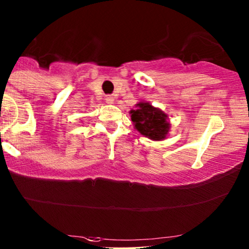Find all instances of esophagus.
Returning <instances> with one entry per match:
<instances>
[{"instance_id": "34e87169", "label": "esophagus", "mask_w": 249, "mask_h": 249, "mask_svg": "<svg viewBox=\"0 0 249 249\" xmlns=\"http://www.w3.org/2000/svg\"><path fill=\"white\" fill-rule=\"evenodd\" d=\"M114 99H115V98L113 96H106V98H105L107 104H113V103H114Z\"/></svg>"}]
</instances>
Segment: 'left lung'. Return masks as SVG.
Segmentation results:
<instances>
[{
    "label": "left lung",
    "mask_w": 249,
    "mask_h": 249,
    "mask_svg": "<svg viewBox=\"0 0 249 249\" xmlns=\"http://www.w3.org/2000/svg\"><path fill=\"white\" fill-rule=\"evenodd\" d=\"M131 121L143 136L153 141L166 139L171 124L167 121L168 116L161 109L153 107L146 101L136 104V109L130 110Z\"/></svg>",
    "instance_id": "obj_1"
}]
</instances>
